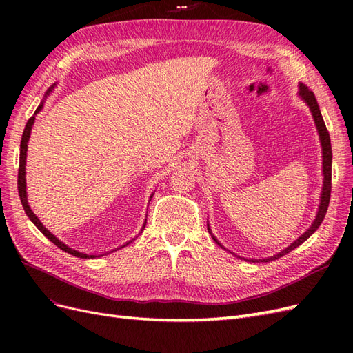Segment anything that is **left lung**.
Masks as SVG:
<instances>
[{
	"instance_id": "8db88e82",
	"label": "left lung",
	"mask_w": 353,
	"mask_h": 353,
	"mask_svg": "<svg viewBox=\"0 0 353 353\" xmlns=\"http://www.w3.org/2000/svg\"><path fill=\"white\" fill-rule=\"evenodd\" d=\"M301 97L306 101V104L309 105V109H311L312 112V116L315 119V125H316V130H318V134H319V140H321V144H323V172H324V187H323V194H321V203H319V210L316 213V218L314 221V223L311 225V228H309L302 237H299L293 244L288 245V248L285 250H283L281 253L272 256V258H268V259H263L265 262L266 261H274V259H279L281 258V256H284L285 253L292 252L293 249H296L297 245H301L306 239H309L312 236V234L316 231V228L321 225V222L324 221V216L327 213V209H328V203H330V196H331V159H333V154H331V141H330V134L327 131V126L324 123V119L321 116V112H319V108H318V103H316V99L314 92L309 90L307 87H305V85H302L301 87ZM209 230V228H208ZM210 232V230H209ZM213 237V236H212ZM213 240H215L219 245L221 243L213 237Z\"/></svg>"
}]
</instances>
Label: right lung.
Listing matches in <instances>:
<instances>
[{
    "instance_id": "obj_1",
    "label": "right lung",
    "mask_w": 353,
    "mask_h": 353,
    "mask_svg": "<svg viewBox=\"0 0 353 353\" xmlns=\"http://www.w3.org/2000/svg\"><path fill=\"white\" fill-rule=\"evenodd\" d=\"M42 109V104L38 105V109L35 110V113H38L39 110ZM34 121H35V116H30L29 121L26 122V126H25V131H23V135H22V141H20V160H19V174H17V190H19V196H20V201H22V206L26 212V215L29 216V219L35 223V227L44 234V236L51 241L54 243L59 249H61L63 252H66L69 254H73L77 256V258H82V259H87V258H97L95 254H85V253H81L78 250H73L70 248H68L66 244H63L57 237L52 236V234L42 225L41 221L35 216V213L32 212V209L29 208L28 205V197H26V181H25V165H26V152H28V141H29V137H30V131H32V125H34ZM145 227V225H144ZM131 243V241H130ZM130 243H126L125 245H128ZM125 245H122V248H125Z\"/></svg>"
}]
</instances>
